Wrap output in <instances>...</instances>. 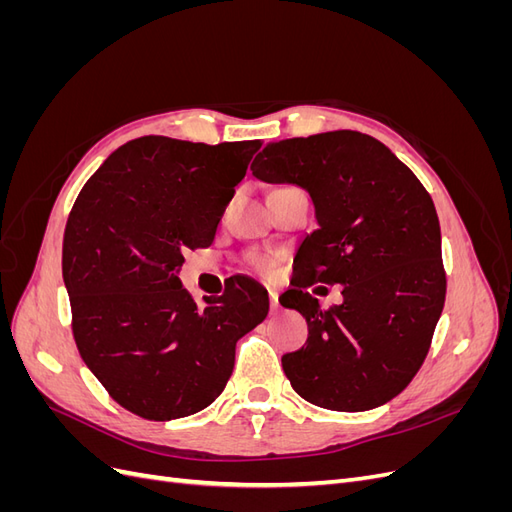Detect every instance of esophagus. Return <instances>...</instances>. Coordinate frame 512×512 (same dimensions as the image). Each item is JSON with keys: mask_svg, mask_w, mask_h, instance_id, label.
Segmentation results:
<instances>
[{"mask_svg": "<svg viewBox=\"0 0 512 512\" xmlns=\"http://www.w3.org/2000/svg\"><path fill=\"white\" fill-rule=\"evenodd\" d=\"M269 303H271V309H273V312H277V307H280V299H277V292L269 290Z\"/></svg>", "mask_w": 512, "mask_h": 512, "instance_id": "esophagus-1", "label": "esophagus"}]
</instances>
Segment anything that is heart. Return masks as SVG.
<instances>
[{
	"label": "heart",
	"instance_id": "heart-1",
	"mask_svg": "<svg viewBox=\"0 0 512 512\" xmlns=\"http://www.w3.org/2000/svg\"><path fill=\"white\" fill-rule=\"evenodd\" d=\"M250 265L256 269V271H262V273H269V271H273V258L271 256H267V254H254V256H250Z\"/></svg>",
	"mask_w": 512,
	"mask_h": 512
}]
</instances>
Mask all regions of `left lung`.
<instances>
[{"label": "left lung", "mask_w": 512, "mask_h": 512, "mask_svg": "<svg viewBox=\"0 0 512 512\" xmlns=\"http://www.w3.org/2000/svg\"><path fill=\"white\" fill-rule=\"evenodd\" d=\"M252 175L297 183L316 207L318 228L299 247V273L280 297L309 329L305 346L282 356L292 389L337 412L386 404L421 369L444 307L429 192L389 147L354 130L271 143ZM316 283H342L345 303L320 308L306 292Z\"/></svg>", "instance_id": "8db88e82"}]
</instances>
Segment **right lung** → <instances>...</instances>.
I'll list each match as a JSON object with an SVG mask.
<instances>
[{
    "label": "right lung",
    "instance_id": "add662e5",
    "mask_svg": "<svg viewBox=\"0 0 512 512\" xmlns=\"http://www.w3.org/2000/svg\"><path fill=\"white\" fill-rule=\"evenodd\" d=\"M260 145L134 138L76 196L61 252L74 342L108 395L147 421L213 404L237 342L269 314L250 277H230L203 307L177 277L185 250L213 243Z\"/></svg>",
    "mask_w": 512,
    "mask_h": 512
}]
</instances>
